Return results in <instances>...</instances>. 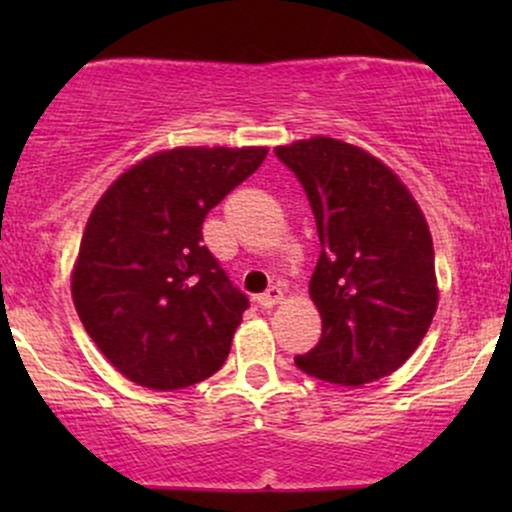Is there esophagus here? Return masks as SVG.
<instances>
[{
    "mask_svg": "<svg viewBox=\"0 0 512 512\" xmlns=\"http://www.w3.org/2000/svg\"><path fill=\"white\" fill-rule=\"evenodd\" d=\"M281 296H284V291H281L279 286H269L267 291L257 296V303H260L262 308H274V305L281 301Z\"/></svg>",
    "mask_w": 512,
    "mask_h": 512,
    "instance_id": "1",
    "label": "esophagus"
}]
</instances>
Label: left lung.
I'll return each instance as SVG.
<instances>
[{"instance_id": "8db88e82", "label": "left lung", "mask_w": 512, "mask_h": 512, "mask_svg": "<svg viewBox=\"0 0 512 512\" xmlns=\"http://www.w3.org/2000/svg\"><path fill=\"white\" fill-rule=\"evenodd\" d=\"M274 154L301 182L322 245L310 279L322 337L296 366L334 385L385 378L414 354L438 308L424 214L358 146L313 137Z\"/></svg>"}]
</instances>
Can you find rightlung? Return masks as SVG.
<instances>
[{
    "label": "right lung",
    "mask_w": 512,
    "mask_h": 512,
    "mask_svg": "<svg viewBox=\"0 0 512 512\" xmlns=\"http://www.w3.org/2000/svg\"><path fill=\"white\" fill-rule=\"evenodd\" d=\"M264 156V146L163 151L93 209L72 298L88 337L132 383L178 390L226 361L250 301L202 243V223Z\"/></svg>",
    "instance_id": "right-lung-1"
}]
</instances>
